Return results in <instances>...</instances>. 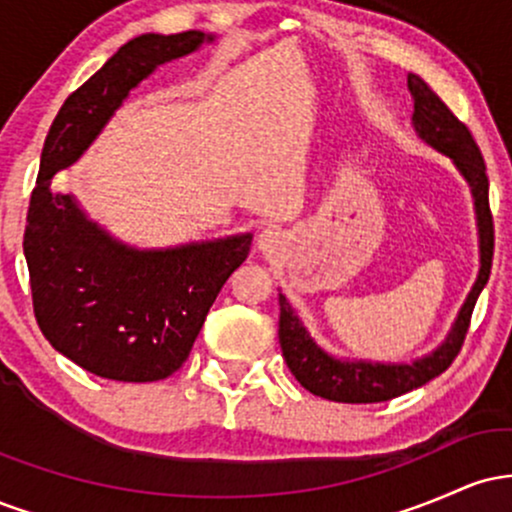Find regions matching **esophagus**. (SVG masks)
<instances>
[{
  "label": "esophagus",
  "mask_w": 512,
  "mask_h": 512,
  "mask_svg": "<svg viewBox=\"0 0 512 512\" xmlns=\"http://www.w3.org/2000/svg\"><path fill=\"white\" fill-rule=\"evenodd\" d=\"M286 240H284V233L279 231V228H264L260 233V238H257V248H260L262 255L267 257H274L279 255L281 250H284Z\"/></svg>",
  "instance_id": "34e87169"
}]
</instances>
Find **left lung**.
Returning <instances> with one entry per match:
<instances>
[{
	"mask_svg": "<svg viewBox=\"0 0 512 512\" xmlns=\"http://www.w3.org/2000/svg\"><path fill=\"white\" fill-rule=\"evenodd\" d=\"M407 86L411 98H414L411 122H414L416 134L428 146L438 149L440 154L450 156L452 163L462 173V178L467 180L469 190H472L479 226V276L462 305L460 315H457L455 325H452L448 339L433 354L419 358L414 363L342 361V358L330 356L313 342V337L305 330L303 322L298 320V315L293 313L284 293H279V344L281 354L286 358V366L305 390L317 397L330 399V402H387V399H395L404 392L414 390V387L426 385L428 380L448 370L455 356L460 354L469 330V320H472V310L491 274L493 216L489 209V178H486L484 156H481L467 125L452 115V110L440 101L421 76L409 74Z\"/></svg>",
	"mask_w": 512,
	"mask_h": 512,
	"instance_id": "8db88e82",
	"label": "left lung"
}]
</instances>
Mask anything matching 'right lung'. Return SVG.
Listing matches in <instances>:
<instances>
[{
	"mask_svg": "<svg viewBox=\"0 0 512 512\" xmlns=\"http://www.w3.org/2000/svg\"><path fill=\"white\" fill-rule=\"evenodd\" d=\"M214 35L146 33L129 40L52 122L23 233L33 313L40 332L76 366L122 383H154L190 356L211 303L250 252L252 236L168 250H137L88 221L57 170L98 137L105 122L158 64L190 55Z\"/></svg>",
	"mask_w": 512,
	"mask_h": 512,
	"instance_id": "obj_1",
	"label": "right lung"
}]
</instances>
